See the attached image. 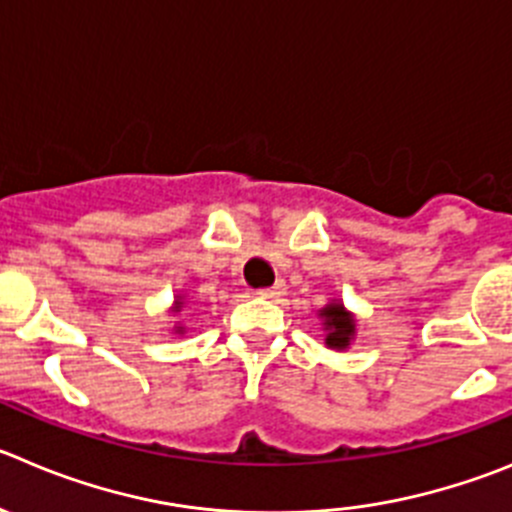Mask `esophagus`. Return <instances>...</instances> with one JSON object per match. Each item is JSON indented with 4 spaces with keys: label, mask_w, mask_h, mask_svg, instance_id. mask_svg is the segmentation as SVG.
<instances>
[{
    "label": "esophagus",
    "mask_w": 512,
    "mask_h": 512,
    "mask_svg": "<svg viewBox=\"0 0 512 512\" xmlns=\"http://www.w3.org/2000/svg\"><path fill=\"white\" fill-rule=\"evenodd\" d=\"M260 298H270V300H278V298H283L285 295V285L283 283H275L272 285V288H265V290H260Z\"/></svg>",
    "instance_id": "34e87169"
}]
</instances>
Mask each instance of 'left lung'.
I'll list each match as a JSON object with an SVG mask.
<instances>
[{"instance_id":"8db88e82","label":"left lung","mask_w":512,"mask_h":512,"mask_svg":"<svg viewBox=\"0 0 512 512\" xmlns=\"http://www.w3.org/2000/svg\"><path fill=\"white\" fill-rule=\"evenodd\" d=\"M318 318L323 323V336H326V346L331 351H348L356 338V315L343 305V300H328Z\"/></svg>"}]
</instances>
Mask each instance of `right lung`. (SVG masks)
<instances>
[{
    "instance_id": "right-lung-1",
    "label": "right lung",
    "mask_w": 512,
    "mask_h": 512,
    "mask_svg": "<svg viewBox=\"0 0 512 512\" xmlns=\"http://www.w3.org/2000/svg\"><path fill=\"white\" fill-rule=\"evenodd\" d=\"M184 305H186V295H174V303H171V308H169V313H174V315H179L181 310H184ZM174 333L176 336H184L186 333V326L181 321H176L174 323Z\"/></svg>"
}]
</instances>
